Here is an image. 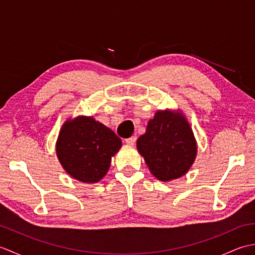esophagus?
<instances>
[{"mask_svg":"<svg viewBox=\"0 0 255 255\" xmlns=\"http://www.w3.org/2000/svg\"><path fill=\"white\" fill-rule=\"evenodd\" d=\"M125 142H126L128 145H133L134 142H136V137H130V138H127L125 140Z\"/></svg>","mask_w":255,"mask_h":255,"instance_id":"obj_1","label":"esophagus"}]
</instances>
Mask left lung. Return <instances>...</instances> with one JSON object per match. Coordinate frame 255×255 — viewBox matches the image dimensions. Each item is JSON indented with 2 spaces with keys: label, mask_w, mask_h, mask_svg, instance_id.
<instances>
[{
  "label": "left lung",
  "mask_w": 255,
  "mask_h": 255,
  "mask_svg": "<svg viewBox=\"0 0 255 255\" xmlns=\"http://www.w3.org/2000/svg\"><path fill=\"white\" fill-rule=\"evenodd\" d=\"M138 152L162 182L185 175L197 155V142L181 110H159L137 140Z\"/></svg>",
  "instance_id": "left-lung-1"
}]
</instances>
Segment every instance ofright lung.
<instances>
[{
	"label": "right lung",
	"mask_w": 255,
	"mask_h": 255,
	"mask_svg": "<svg viewBox=\"0 0 255 255\" xmlns=\"http://www.w3.org/2000/svg\"><path fill=\"white\" fill-rule=\"evenodd\" d=\"M122 140L93 116L80 115L63 123L56 142L57 158L68 174L83 183L100 182L110 170Z\"/></svg>",
	"instance_id": "1"
}]
</instances>
